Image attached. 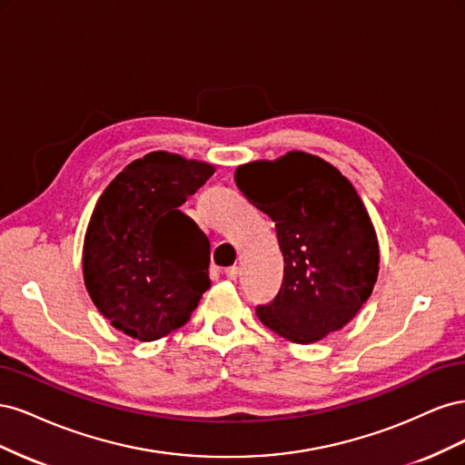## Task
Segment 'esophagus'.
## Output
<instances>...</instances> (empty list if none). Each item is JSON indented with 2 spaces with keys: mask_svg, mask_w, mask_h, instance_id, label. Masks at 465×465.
<instances>
[{
  "mask_svg": "<svg viewBox=\"0 0 465 465\" xmlns=\"http://www.w3.org/2000/svg\"><path fill=\"white\" fill-rule=\"evenodd\" d=\"M238 273H241V270H238V265H231V267H227V270H224V275H227L232 281L238 277Z\"/></svg>",
  "mask_w": 465,
  "mask_h": 465,
  "instance_id": "esophagus-1",
  "label": "esophagus"
}]
</instances>
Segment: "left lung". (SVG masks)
<instances>
[{"label": "left lung", "mask_w": 465, "mask_h": 465, "mask_svg": "<svg viewBox=\"0 0 465 465\" xmlns=\"http://www.w3.org/2000/svg\"><path fill=\"white\" fill-rule=\"evenodd\" d=\"M234 182L275 223L285 260L277 297L256 311L263 326L301 345L341 330L369 301L380 263L374 224L353 184L304 151L241 164Z\"/></svg>", "instance_id": "1"}]
</instances>
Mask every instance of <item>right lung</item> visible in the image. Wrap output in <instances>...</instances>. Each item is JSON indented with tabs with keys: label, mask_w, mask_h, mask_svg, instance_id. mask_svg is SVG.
<instances>
[{
	"label": "right lung",
	"mask_w": 465,
	"mask_h": 465,
	"mask_svg": "<svg viewBox=\"0 0 465 465\" xmlns=\"http://www.w3.org/2000/svg\"><path fill=\"white\" fill-rule=\"evenodd\" d=\"M215 166L176 153L135 159L98 198L83 242V279L112 326L154 341L184 326L209 289V241L178 209Z\"/></svg>",
	"instance_id": "add662e5"
}]
</instances>
